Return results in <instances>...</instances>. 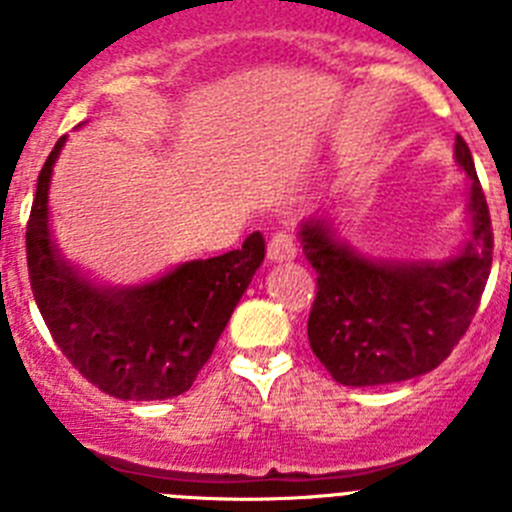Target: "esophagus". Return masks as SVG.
Here are the masks:
<instances>
[{
	"mask_svg": "<svg viewBox=\"0 0 512 512\" xmlns=\"http://www.w3.org/2000/svg\"><path fill=\"white\" fill-rule=\"evenodd\" d=\"M266 253H269L271 261H292L297 256V246L295 241H292V235L284 233V230H279V233H274L269 238V248H266Z\"/></svg>",
	"mask_w": 512,
	"mask_h": 512,
	"instance_id": "1",
	"label": "esophagus"
}]
</instances>
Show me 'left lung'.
I'll return each instance as SVG.
<instances>
[{
	"label": "left lung",
	"instance_id": "8db88e82",
	"mask_svg": "<svg viewBox=\"0 0 512 512\" xmlns=\"http://www.w3.org/2000/svg\"><path fill=\"white\" fill-rule=\"evenodd\" d=\"M469 176L467 241L443 259H382L338 241L323 217L300 225L318 295L307 320L312 354L346 387H377L436 369L477 312L492 266V228L472 151L456 135Z\"/></svg>",
	"mask_w": 512,
	"mask_h": 512
}]
</instances>
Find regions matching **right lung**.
I'll use <instances>...</instances> for the list:
<instances>
[{
    "mask_svg": "<svg viewBox=\"0 0 512 512\" xmlns=\"http://www.w3.org/2000/svg\"><path fill=\"white\" fill-rule=\"evenodd\" d=\"M58 138L38 176L27 220V271L45 325L66 359L120 400H169L192 387L235 305L264 261V235L243 248L176 264L140 284H102L71 264L53 241V166Z\"/></svg>",
    "mask_w": 512,
    "mask_h": 512,
    "instance_id": "right-lung-1",
    "label": "right lung"
}]
</instances>
